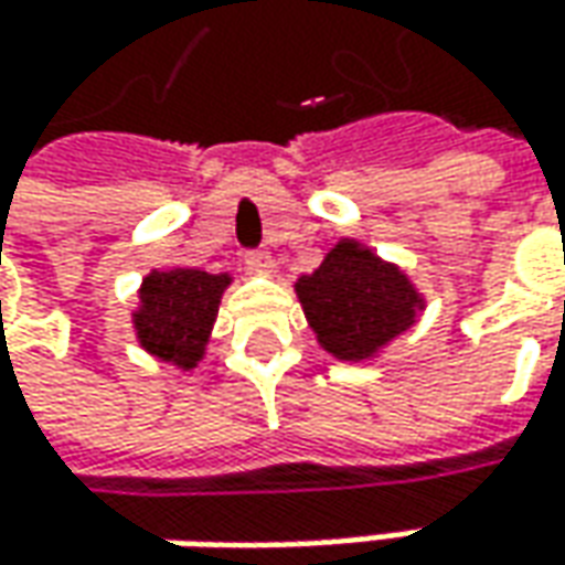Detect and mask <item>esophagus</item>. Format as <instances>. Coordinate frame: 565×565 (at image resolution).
<instances>
[{"label": "esophagus", "instance_id": "1", "mask_svg": "<svg viewBox=\"0 0 565 565\" xmlns=\"http://www.w3.org/2000/svg\"><path fill=\"white\" fill-rule=\"evenodd\" d=\"M246 265L253 268V271H263V275H268L271 271V256L265 253V249H253V253H246Z\"/></svg>", "mask_w": 565, "mask_h": 565}]
</instances>
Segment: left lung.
<instances>
[{"mask_svg":"<svg viewBox=\"0 0 565 565\" xmlns=\"http://www.w3.org/2000/svg\"><path fill=\"white\" fill-rule=\"evenodd\" d=\"M297 297L321 347L347 362L375 356L422 309L418 290L397 265L356 241H341L312 275H302Z\"/></svg>","mask_w":565,"mask_h":565,"instance_id":"8db88e82","label":"left lung"}]
</instances>
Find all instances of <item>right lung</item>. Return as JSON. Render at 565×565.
Masks as SVG:
<instances>
[{
    "label": "right lung",
    "instance_id": "1",
    "mask_svg": "<svg viewBox=\"0 0 565 565\" xmlns=\"http://www.w3.org/2000/svg\"><path fill=\"white\" fill-rule=\"evenodd\" d=\"M227 284V275H209L200 268L149 271L140 287V309L134 312L140 343L159 360L193 369L203 360Z\"/></svg>",
    "mask_w": 565,
    "mask_h": 565
}]
</instances>
